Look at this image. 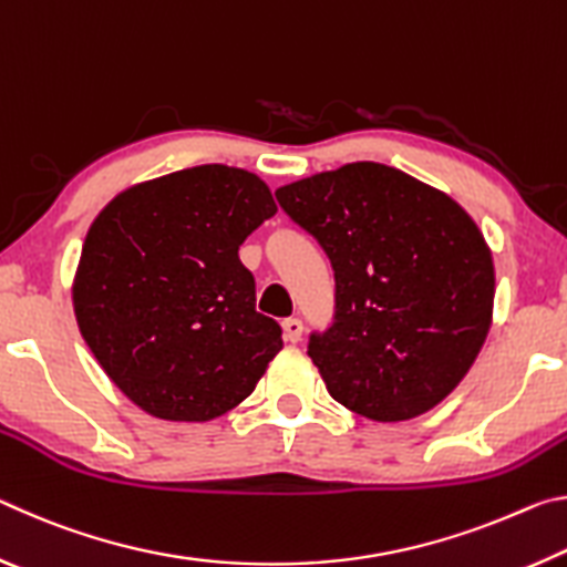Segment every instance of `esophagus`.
<instances>
[{"label":"esophagus","instance_id":"esophagus-1","mask_svg":"<svg viewBox=\"0 0 567 567\" xmlns=\"http://www.w3.org/2000/svg\"><path fill=\"white\" fill-rule=\"evenodd\" d=\"M282 330H285V340L287 342H300L302 340V322L297 320V318L282 320Z\"/></svg>","mask_w":567,"mask_h":567}]
</instances>
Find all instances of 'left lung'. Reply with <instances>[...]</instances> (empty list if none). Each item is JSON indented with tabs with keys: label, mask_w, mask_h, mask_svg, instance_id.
<instances>
[{
	"label": "left lung",
	"mask_w": 567,
	"mask_h": 567,
	"mask_svg": "<svg viewBox=\"0 0 567 567\" xmlns=\"http://www.w3.org/2000/svg\"><path fill=\"white\" fill-rule=\"evenodd\" d=\"M275 195L334 270V324L307 350L330 395L378 422L433 410L493 324V252L475 219L445 192L378 162L318 172Z\"/></svg>",
	"instance_id": "left-lung-1"
}]
</instances>
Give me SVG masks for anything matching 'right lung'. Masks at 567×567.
I'll use <instances>...</instances> for the list:
<instances>
[{
    "label": "right lung",
    "instance_id": "add662e5",
    "mask_svg": "<svg viewBox=\"0 0 567 567\" xmlns=\"http://www.w3.org/2000/svg\"><path fill=\"white\" fill-rule=\"evenodd\" d=\"M275 213L255 172L199 165L137 182L94 217L72 280L74 318L147 415H225L282 350V328L255 310V277L237 255Z\"/></svg>",
    "mask_w": 567,
    "mask_h": 567
}]
</instances>
